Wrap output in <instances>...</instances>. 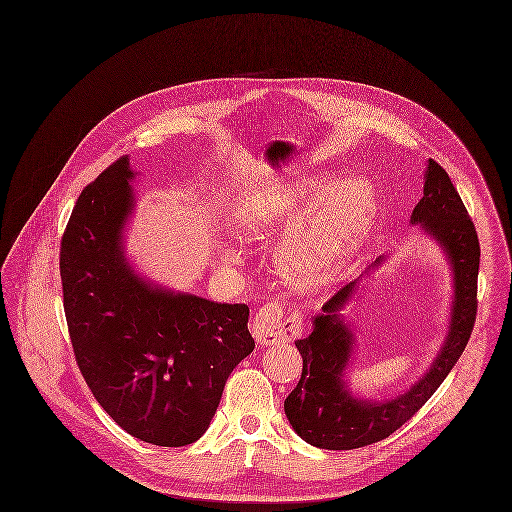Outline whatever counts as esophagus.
Wrapping results in <instances>:
<instances>
[{"label":"esophagus","instance_id":"1","mask_svg":"<svg viewBox=\"0 0 512 512\" xmlns=\"http://www.w3.org/2000/svg\"><path fill=\"white\" fill-rule=\"evenodd\" d=\"M303 330V320L297 310H289L281 303H267L259 308L251 332L259 344H277L297 338Z\"/></svg>","mask_w":512,"mask_h":512}]
</instances>
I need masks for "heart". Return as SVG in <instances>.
<instances>
[{
  "instance_id": "heart-1",
  "label": "heart",
  "mask_w": 512,
  "mask_h": 512,
  "mask_svg": "<svg viewBox=\"0 0 512 512\" xmlns=\"http://www.w3.org/2000/svg\"><path fill=\"white\" fill-rule=\"evenodd\" d=\"M322 196L326 198L312 211L307 223L279 251L283 271L303 285H318L368 229L376 215L372 184L356 178L336 186H297L255 198L241 215L243 233L257 237L273 227L297 225ZM225 257L235 261L237 253L225 249Z\"/></svg>"
}]
</instances>
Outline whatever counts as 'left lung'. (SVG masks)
<instances>
[{
	"label": "left lung",
	"mask_w": 512,
	"mask_h": 512,
	"mask_svg": "<svg viewBox=\"0 0 512 512\" xmlns=\"http://www.w3.org/2000/svg\"><path fill=\"white\" fill-rule=\"evenodd\" d=\"M411 223L421 227L443 247L453 269V307L447 338L431 368L408 392L386 400H358L342 380L352 356L354 334L338 310L356 293L352 281L342 287L314 316L307 338L297 340L303 356V374L285 400V413L293 429L320 449H358L386 439L411 419L435 394L463 354L477 316L479 237L467 207L461 202L447 172L429 158L423 198L411 213ZM384 257L376 259V267Z\"/></svg>",
	"instance_id": "1"
}]
</instances>
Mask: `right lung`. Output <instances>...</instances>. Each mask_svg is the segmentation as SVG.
Instances as JSON below:
<instances>
[{
    "mask_svg": "<svg viewBox=\"0 0 512 512\" xmlns=\"http://www.w3.org/2000/svg\"><path fill=\"white\" fill-rule=\"evenodd\" d=\"M128 158L79 196L61 239L63 307L83 378L132 437L198 441L233 368L253 352L247 305L174 293L134 273L122 231L134 207Z\"/></svg>",
    "mask_w": 512,
    "mask_h": 512,
    "instance_id": "right-lung-1",
    "label": "right lung"
}]
</instances>
